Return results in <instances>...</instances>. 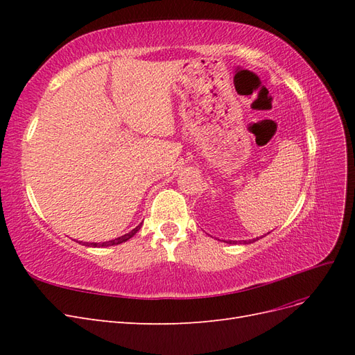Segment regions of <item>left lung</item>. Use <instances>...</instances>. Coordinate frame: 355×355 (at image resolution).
Returning a JSON list of instances; mask_svg holds the SVG:
<instances>
[{
    "mask_svg": "<svg viewBox=\"0 0 355 355\" xmlns=\"http://www.w3.org/2000/svg\"><path fill=\"white\" fill-rule=\"evenodd\" d=\"M256 240H259V239H253V240H249V241H245V240H243V241H239L240 244H250V243H253V241H256ZM237 244V241H230V244Z\"/></svg>",
    "mask_w": 355,
    "mask_h": 355,
    "instance_id": "left-lung-1",
    "label": "left lung"
}]
</instances>
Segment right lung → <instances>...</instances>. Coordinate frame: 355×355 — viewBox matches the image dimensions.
I'll return each instance as SVG.
<instances>
[{"label":"right lung","instance_id":"add662e5","mask_svg":"<svg viewBox=\"0 0 355 355\" xmlns=\"http://www.w3.org/2000/svg\"><path fill=\"white\" fill-rule=\"evenodd\" d=\"M142 223L144 222H141L137 225V227L135 228V230H132L130 232H127V234H124V235H121V237H118V239H114V240H110V241H105V243H85L84 245H89V247H110V245H116V244H121V243H124V241H127V240H130L133 235L141 230V227H142Z\"/></svg>","mask_w":355,"mask_h":355}]
</instances>
